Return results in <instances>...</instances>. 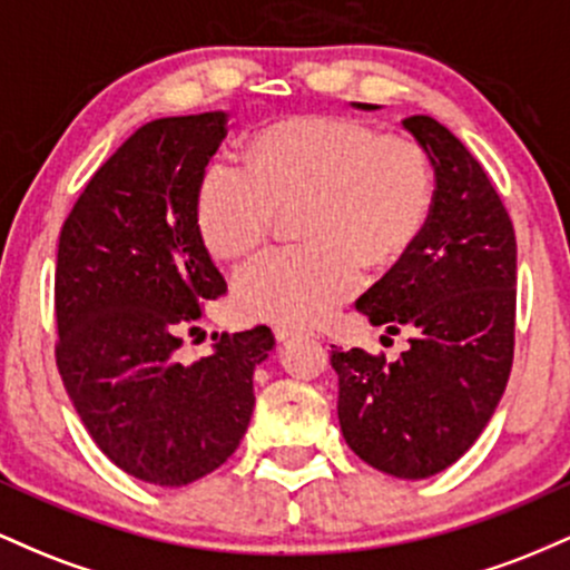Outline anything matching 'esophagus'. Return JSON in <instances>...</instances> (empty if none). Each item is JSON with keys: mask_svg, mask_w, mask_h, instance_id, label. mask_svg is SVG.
Instances as JSON below:
<instances>
[{"mask_svg": "<svg viewBox=\"0 0 570 570\" xmlns=\"http://www.w3.org/2000/svg\"><path fill=\"white\" fill-rule=\"evenodd\" d=\"M273 335H276L278 343H289V340L299 337V335H303V332L292 330V326H276V330H273Z\"/></svg>", "mask_w": 570, "mask_h": 570, "instance_id": "obj_1", "label": "esophagus"}]
</instances>
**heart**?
<instances>
[{
  "label": "heart",
  "instance_id": "1",
  "mask_svg": "<svg viewBox=\"0 0 570 570\" xmlns=\"http://www.w3.org/2000/svg\"><path fill=\"white\" fill-rule=\"evenodd\" d=\"M244 168L214 163L195 189V222L208 252L240 263L271 240L281 212L297 214L307 244L240 273L246 316L307 326L362 286V263L383 267L410 252L434 198L429 155L404 134H377L345 115H297L259 128Z\"/></svg>",
  "mask_w": 570,
  "mask_h": 570
}]
</instances>
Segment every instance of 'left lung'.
I'll return each instance as SVG.
<instances>
[{
  "label": "left lung",
  "mask_w": 570,
  "mask_h": 570,
  "mask_svg": "<svg viewBox=\"0 0 570 570\" xmlns=\"http://www.w3.org/2000/svg\"><path fill=\"white\" fill-rule=\"evenodd\" d=\"M377 109L375 104H356ZM402 126L434 168L426 227L356 299L372 326L410 332L396 358L332 348L337 417L362 461L399 480H426L466 453L499 407L514 356L517 240L474 155L429 115Z\"/></svg>",
  "instance_id": "obj_1"
}]
</instances>
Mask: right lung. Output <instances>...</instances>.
I'll return each mask as SVG.
<instances>
[{
  "label": "right lung",
  "mask_w": 570,
  "mask_h": 570,
  "mask_svg": "<svg viewBox=\"0 0 570 570\" xmlns=\"http://www.w3.org/2000/svg\"><path fill=\"white\" fill-rule=\"evenodd\" d=\"M227 136L225 112L160 117L104 163L63 222L56 364L101 453L136 480L181 488L244 440L267 326L214 335L179 362L203 305L227 292L195 222V189Z\"/></svg>",
  "instance_id": "1"
}]
</instances>
